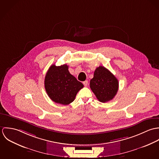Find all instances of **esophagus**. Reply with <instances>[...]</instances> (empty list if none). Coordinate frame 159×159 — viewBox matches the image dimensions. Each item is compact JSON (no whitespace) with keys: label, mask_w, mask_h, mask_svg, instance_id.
<instances>
[{"label":"esophagus","mask_w":159,"mask_h":159,"mask_svg":"<svg viewBox=\"0 0 159 159\" xmlns=\"http://www.w3.org/2000/svg\"><path fill=\"white\" fill-rule=\"evenodd\" d=\"M83 84L84 85V86H88V81L86 80V81H83Z\"/></svg>","instance_id":"34e87169"}]
</instances>
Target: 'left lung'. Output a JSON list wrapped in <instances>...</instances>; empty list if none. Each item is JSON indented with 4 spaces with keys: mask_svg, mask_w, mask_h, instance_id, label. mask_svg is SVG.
Returning a JSON list of instances; mask_svg holds the SVG:
<instances>
[{
    "mask_svg": "<svg viewBox=\"0 0 159 159\" xmlns=\"http://www.w3.org/2000/svg\"><path fill=\"white\" fill-rule=\"evenodd\" d=\"M91 90L97 98L102 103L111 100L119 89V82L107 68L99 66L95 69L90 81Z\"/></svg>",
    "mask_w": 159,
    "mask_h": 159,
    "instance_id": "1",
    "label": "left lung"
}]
</instances>
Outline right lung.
I'll return each instance as SVG.
<instances>
[{"label": "right lung", "instance_id": "obj_1", "mask_svg": "<svg viewBox=\"0 0 159 159\" xmlns=\"http://www.w3.org/2000/svg\"><path fill=\"white\" fill-rule=\"evenodd\" d=\"M84 85L71 75L66 64L48 69L45 78V88L49 97L54 102L67 105L74 101Z\"/></svg>", "mask_w": 159, "mask_h": 159}]
</instances>
